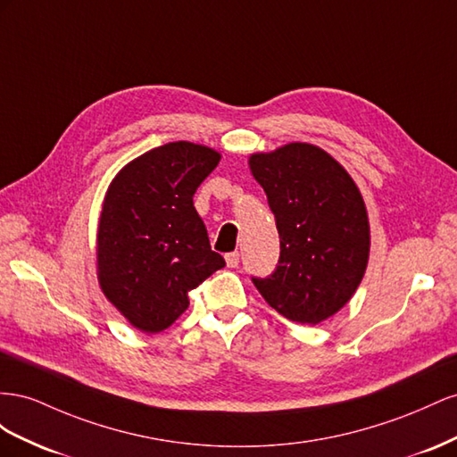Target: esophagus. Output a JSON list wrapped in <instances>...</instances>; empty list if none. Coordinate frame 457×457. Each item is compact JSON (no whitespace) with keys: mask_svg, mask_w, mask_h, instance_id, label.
<instances>
[{"mask_svg":"<svg viewBox=\"0 0 457 457\" xmlns=\"http://www.w3.org/2000/svg\"><path fill=\"white\" fill-rule=\"evenodd\" d=\"M226 264H228V268H237L239 266V253L226 254Z\"/></svg>","mask_w":457,"mask_h":457,"instance_id":"1","label":"esophagus"}]
</instances>
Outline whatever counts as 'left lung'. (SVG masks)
<instances>
[{
  "label": "left lung",
  "mask_w": 457,
  "mask_h": 457,
  "mask_svg": "<svg viewBox=\"0 0 457 457\" xmlns=\"http://www.w3.org/2000/svg\"><path fill=\"white\" fill-rule=\"evenodd\" d=\"M276 216L281 254L266 279L253 278L283 318L316 325L341 310L366 273L370 220L354 179L310 143H287L249 156Z\"/></svg>",
  "instance_id": "8db88e82"
}]
</instances>
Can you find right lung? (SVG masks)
<instances>
[{"label": "right lung", "mask_w": 457, "mask_h": 457, "mask_svg": "<svg viewBox=\"0 0 457 457\" xmlns=\"http://www.w3.org/2000/svg\"><path fill=\"white\" fill-rule=\"evenodd\" d=\"M220 153L172 141L143 153L114 176L97 228V279L120 314L159 333L184 314L187 293L226 266L211 249L193 195Z\"/></svg>", "instance_id": "1"}]
</instances>
